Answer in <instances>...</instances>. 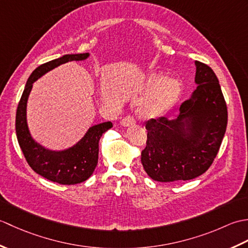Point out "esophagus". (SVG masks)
Wrapping results in <instances>:
<instances>
[{
  "instance_id": "34e87169",
  "label": "esophagus",
  "mask_w": 248,
  "mask_h": 248,
  "mask_svg": "<svg viewBox=\"0 0 248 248\" xmlns=\"http://www.w3.org/2000/svg\"><path fill=\"white\" fill-rule=\"evenodd\" d=\"M120 124L123 127H130V125H133L135 124V119L132 116H125V117L120 121Z\"/></svg>"
}]
</instances>
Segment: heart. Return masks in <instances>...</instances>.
Segmentation results:
<instances>
[{"label": "heart", "mask_w": 248, "mask_h": 248, "mask_svg": "<svg viewBox=\"0 0 248 248\" xmlns=\"http://www.w3.org/2000/svg\"><path fill=\"white\" fill-rule=\"evenodd\" d=\"M155 91L140 108V114L146 118H155L164 114L177 101L180 94V84L173 78L161 82L160 77H152L148 83V91Z\"/></svg>", "instance_id": "1"}]
</instances>
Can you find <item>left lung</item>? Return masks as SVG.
<instances>
[{"label": "left lung", "instance_id": "obj_1", "mask_svg": "<svg viewBox=\"0 0 248 248\" xmlns=\"http://www.w3.org/2000/svg\"><path fill=\"white\" fill-rule=\"evenodd\" d=\"M197 87L175 119H150L141 164L155 181H186L208 170L227 127V105L214 71L195 62Z\"/></svg>", "mask_w": 248, "mask_h": 248}]
</instances>
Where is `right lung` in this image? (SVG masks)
<instances>
[{
  "instance_id": "add662e5",
  "label": "right lung",
  "mask_w": 248,
  "mask_h": 248,
  "mask_svg": "<svg viewBox=\"0 0 248 248\" xmlns=\"http://www.w3.org/2000/svg\"><path fill=\"white\" fill-rule=\"evenodd\" d=\"M88 56L89 53L66 54L37 67L26 82L16 114V133L18 143L31 170L50 181L65 186L81 183L93 175L98 164L100 138L113 127V124L107 121L93 125L86 134L70 148L61 151L49 150L35 141L31 136L26 121V103L33 83L45 73L65 62L84 61Z\"/></svg>"
}]
</instances>
